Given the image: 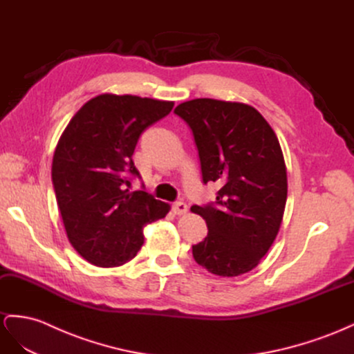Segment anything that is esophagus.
I'll return each mask as SVG.
<instances>
[{"label": "esophagus", "mask_w": 354, "mask_h": 354, "mask_svg": "<svg viewBox=\"0 0 354 354\" xmlns=\"http://www.w3.org/2000/svg\"><path fill=\"white\" fill-rule=\"evenodd\" d=\"M187 210H188V206H187V204H185L184 201H176V203L172 204V212H174L175 214H178V216L185 214Z\"/></svg>", "instance_id": "34e87169"}]
</instances>
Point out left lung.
<instances>
[{
	"label": "left lung",
	"instance_id": "1",
	"mask_svg": "<svg viewBox=\"0 0 354 354\" xmlns=\"http://www.w3.org/2000/svg\"><path fill=\"white\" fill-rule=\"evenodd\" d=\"M175 113L192 129L203 182L221 185L214 206L191 207L209 227L192 256L213 275H243L269 252L282 223L288 182L278 136L244 102L196 98Z\"/></svg>",
	"mask_w": 354,
	"mask_h": 354
}]
</instances>
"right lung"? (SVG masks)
Wrapping results in <instances>:
<instances>
[{"mask_svg": "<svg viewBox=\"0 0 354 354\" xmlns=\"http://www.w3.org/2000/svg\"><path fill=\"white\" fill-rule=\"evenodd\" d=\"M174 101L101 94L67 123L53 156V185L71 244L86 261L115 268L144 244V226L170 206L145 191H131L138 176L132 154L140 135L167 116Z\"/></svg>", "mask_w": 354, "mask_h": 354, "instance_id": "add662e5", "label": "right lung"}]
</instances>
